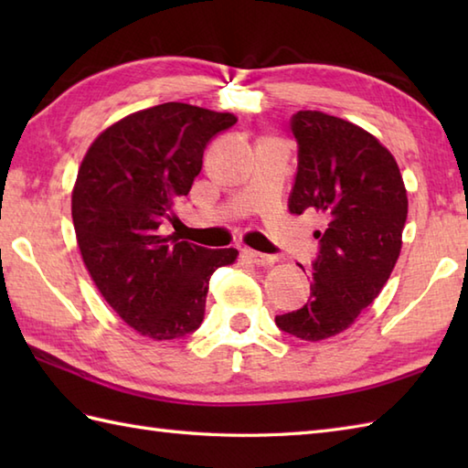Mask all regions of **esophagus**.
I'll return each instance as SVG.
<instances>
[{"label":"esophagus","mask_w":468,"mask_h":468,"mask_svg":"<svg viewBox=\"0 0 468 468\" xmlns=\"http://www.w3.org/2000/svg\"><path fill=\"white\" fill-rule=\"evenodd\" d=\"M245 260L257 265V267H267V265H273L277 261V257L273 255H265V253H260V251H253V250H245L243 251Z\"/></svg>","instance_id":"34e87169"}]
</instances>
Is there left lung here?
<instances>
[{
  "label": "left lung",
  "mask_w": 468,
  "mask_h": 468,
  "mask_svg": "<svg viewBox=\"0 0 468 468\" xmlns=\"http://www.w3.org/2000/svg\"><path fill=\"white\" fill-rule=\"evenodd\" d=\"M297 175L290 211L324 213L312 295L277 315L280 330L320 342L347 330L382 292L402 250L409 197L392 153L364 128L320 111L292 118Z\"/></svg>",
  "instance_id": "1"
}]
</instances>
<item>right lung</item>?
I'll list each match as a JSON object with an SVG mask.
<instances>
[{
  "label": "right lung",
  "mask_w": 468,
  "mask_h": 468,
  "mask_svg": "<svg viewBox=\"0 0 468 468\" xmlns=\"http://www.w3.org/2000/svg\"><path fill=\"white\" fill-rule=\"evenodd\" d=\"M235 122L231 112L158 104L108 126L78 168L72 221L84 265L141 335L175 340L195 332L213 271L239 255L158 233L201 173L208 141Z\"/></svg>",
  "instance_id": "add662e5"
}]
</instances>
